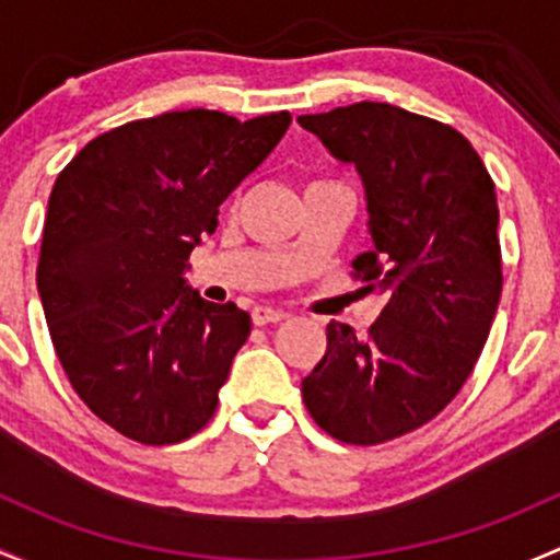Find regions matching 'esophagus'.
<instances>
[{
    "label": "esophagus",
    "instance_id": "34e87169",
    "mask_svg": "<svg viewBox=\"0 0 560 560\" xmlns=\"http://www.w3.org/2000/svg\"><path fill=\"white\" fill-rule=\"evenodd\" d=\"M250 318L256 326H269V323L285 320V313H280V310H272V307H253Z\"/></svg>",
    "mask_w": 560,
    "mask_h": 560
}]
</instances>
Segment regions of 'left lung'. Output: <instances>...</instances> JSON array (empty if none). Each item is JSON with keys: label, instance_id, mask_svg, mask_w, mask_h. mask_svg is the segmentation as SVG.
I'll list each match as a JSON object with an SVG mask.
<instances>
[{"label": "left lung", "instance_id": "obj_1", "mask_svg": "<svg viewBox=\"0 0 560 560\" xmlns=\"http://www.w3.org/2000/svg\"><path fill=\"white\" fill-rule=\"evenodd\" d=\"M296 120L359 172L369 250L353 269L385 296L366 337L328 323L304 405L334 440L380 445L440 415L480 359L501 296L495 188L464 135L401 107Z\"/></svg>", "mask_w": 560, "mask_h": 560}]
</instances>
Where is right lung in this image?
I'll return each mask as SVG.
<instances>
[{
    "label": "right lung",
    "mask_w": 560,
    "mask_h": 560,
    "mask_svg": "<svg viewBox=\"0 0 560 560\" xmlns=\"http://www.w3.org/2000/svg\"><path fill=\"white\" fill-rule=\"evenodd\" d=\"M288 126V113L242 124L215 109L131 120L91 140L56 180L39 302L72 388L129 440L175 445L215 412L250 315L201 299L188 256Z\"/></svg>",
    "instance_id": "add662e5"
}]
</instances>
